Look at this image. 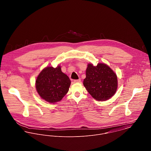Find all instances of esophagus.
I'll return each mask as SVG.
<instances>
[{"label": "esophagus", "instance_id": "34e87169", "mask_svg": "<svg viewBox=\"0 0 151 151\" xmlns=\"http://www.w3.org/2000/svg\"><path fill=\"white\" fill-rule=\"evenodd\" d=\"M80 82H81V80L80 79L74 80V83H80Z\"/></svg>", "mask_w": 151, "mask_h": 151}]
</instances>
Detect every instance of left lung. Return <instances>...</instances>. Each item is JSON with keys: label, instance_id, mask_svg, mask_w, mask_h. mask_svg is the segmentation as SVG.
I'll use <instances>...</instances> for the list:
<instances>
[{"label": "left lung", "instance_id": "left-lung-1", "mask_svg": "<svg viewBox=\"0 0 151 151\" xmlns=\"http://www.w3.org/2000/svg\"><path fill=\"white\" fill-rule=\"evenodd\" d=\"M83 84L93 98L98 101H105L116 93L118 81L116 74L108 65L92 63L87 65L86 78Z\"/></svg>", "mask_w": 151, "mask_h": 151}]
</instances>
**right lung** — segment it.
Segmentation results:
<instances>
[{
	"label": "right lung",
	"instance_id": "add662e5",
	"mask_svg": "<svg viewBox=\"0 0 151 151\" xmlns=\"http://www.w3.org/2000/svg\"><path fill=\"white\" fill-rule=\"evenodd\" d=\"M70 84V78L62 71L60 65L44 68L35 81L38 93L42 99L50 104L60 101L68 92Z\"/></svg>",
	"mask_w": 151,
	"mask_h": 151
}]
</instances>
